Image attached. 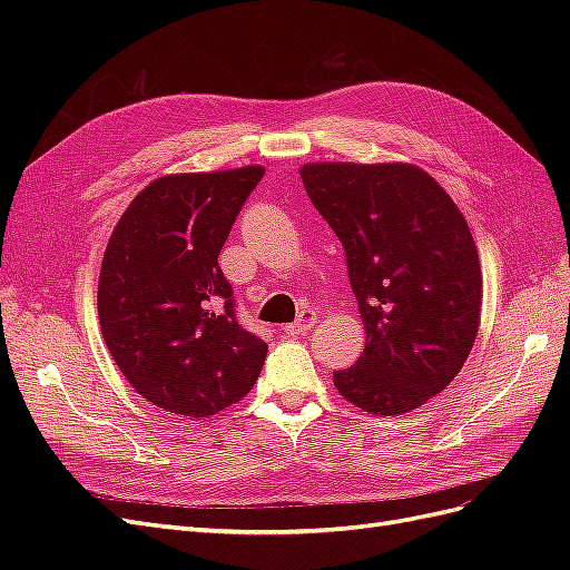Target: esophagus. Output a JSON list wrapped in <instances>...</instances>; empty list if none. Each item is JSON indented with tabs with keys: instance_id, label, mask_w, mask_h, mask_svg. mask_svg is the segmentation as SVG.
<instances>
[{
	"instance_id": "34e87169",
	"label": "esophagus",
	"mask_w": 570,
	"mask_h": 570,
	"mask_svg": "<svg viewBox=\"0 0 570 570\" xmlns=\"http://www.w3.org/2000/svg\"><path fill=\"white\" fill-rule=\"evenodd\" d=\"M316 321H318L316 312H312V308H304V312L297 316V321L285 325L283 331H285L287 335H304V333L312 331V327L316 325Z\"/></svg>"
}]
</instances>
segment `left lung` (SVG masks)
<instances>
[{
    "label": "left lung",
    "instance_id": "8db88e82",
    "mask_svg": "<svg viewBox=\"0 0 570 570\" xmlns=\"http://www.w3.org/2000/svg\"><path fill=\"white\" fill-rule=\"evenodd\" d=\"M299 174L347 254L366 327L364 354L333 383L373 416H402L450 385L473 350L482 273L469 223L413 164L323 161Z\"/></svg>",
    "mask_w": 570,
    "mask_h": 570
}]
</instances>
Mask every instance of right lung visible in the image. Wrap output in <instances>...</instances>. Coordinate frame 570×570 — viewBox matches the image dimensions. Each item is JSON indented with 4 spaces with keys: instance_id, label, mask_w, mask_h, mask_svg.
<instances>
[{
    "instance_id": "obj_1",
    "label": "right lung",
    "mask_w": 570,
    "mask_h": 570,
    "mask_svg": "<svg viewBox=\"0 0 570 570\" xmlns=\"http://www.w3.org/2000/svg\"><path fill=\"white\" fill-rule=\"evenodd\" d=\"M264 166L170 174L118 218L97 308L120 373L147 402L206 419L254 387L268 344L235 318L218 254Z\"/></svg>"
}]
</instances>
